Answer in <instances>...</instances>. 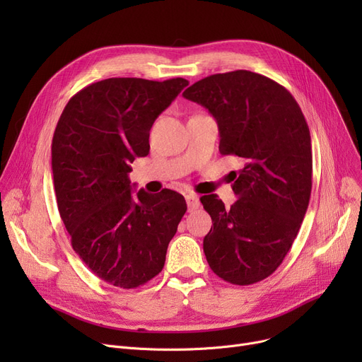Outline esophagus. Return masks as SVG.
Here are the masks:
<instances>
[{
  "instance_id": "1",
  "label": "esophagus",
  "mask_w": 362,
  "mask_h": 362,
  "mask_svg": "<svg viewBox=\"0 0 362 362\" xmlns=\"http://www.w3.org/2000/svg\"><path fill=\"white\" fill-rule=\"evenodd\" d=\"M185 199H186V202H187L189 211H194V210H197V208L199 206V198H198L195 194H187V195L185 197Z\"/></svg>"
}]
</instances>
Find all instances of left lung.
Segmentation results:
<instances>
[{"instance_id": "obj_1", "label": "left lung", "mask_w": 362, "mask_h": 362, "mask_svg": "<svg viewBox=\"0 0 362 362\" xmlns=\"http://www.w3.org/2000/svg\"><path fill=\"white\" fill-rule=\"evenodd\" d=\"M183 97L213 114L220 154L235 156L239 199L226 208L204 195L211 230L204 254L223 280L246 286L273 274L300 229L313 187L310 129L292 93L250 70L217 73L189 86Z\"/></svg>"}]
</instances>
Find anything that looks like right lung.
Returning a JSON list of instances; mask_svg holds the SVG:
<instances>
[{"instance_id": "add662e5", "label": "right lung", "mask_w": 362, "mask_h": 362, "mask_svg": "<svg viewBox=\"0 0 362 362\" xmlns=\"http://www.w3.org/2000/svg\"><path fill=\"white\" fill-rule=\"evenodd\" d=\"M189 82L110 78L74 93L51 154L57 205L74 252L101 280L135 289L164 267L187 206L170 189L133 197L129 173L149 152L156 119Z\"/></svg>"}]
</instances>
